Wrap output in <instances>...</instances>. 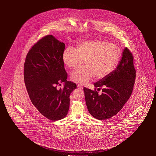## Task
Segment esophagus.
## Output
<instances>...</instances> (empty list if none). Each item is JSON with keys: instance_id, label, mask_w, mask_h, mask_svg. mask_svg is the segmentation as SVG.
I'll list each match as a JSON object with an SVG mask.
<instances>
[{"instance_id": "esophagus-1", "label": "esophagus", "mask_w": 156, "mask_h": 156, "mask_svg": "<svg viewBox=\"0 0 156 156\" xmlns=\"http://www.w3.org/2000/svg\"><path fill=\"white\" fill-rule=\"evenodd\" d=\"M77 87L79 88V89H83V87H82V85H77Z\"/></svg>"}]
</instances>
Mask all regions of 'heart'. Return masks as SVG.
Instances as JSON below:
<instances>
[{
    "instance_id": "heart-1",
    "label": "heart",
    "mask_w": 156,
    "mask_h": 156,
    "mask_svg": "<svg viewBox=\"0 0 156 156\" xmlns=\"http://www.w3.org/2000/svg\"><path fill=\"white\" fill-rule=\"evenodd\" d=\"M121 49L114 44L101 40L82 42L77 48L67 47L64 50L62 59L69 69H75L85 60V66L72 72V81L86 84L94 77L103 79L112 72L119 61Z\"/></svg>"
}]
</instances>
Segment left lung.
Returning a JSON list of instances; mask_svg holds the SVG:
<instances>
[{
    "label": "left lung",
    "mask_w": 156,
    "mask_h": 156,
    "mask_svg": "<svg viewBox=\"0 0 156 156\" xmlns=\"http://www.w3.org/2000/svg\"><path fill=\"white\" fill-rule=\"evenodd\" d=\"M136 71L133 55L126 47L116 69L95 83L91 90L84 88L85 98L90 114L98 120H106L116 115L130 97L135 83ZM101 90L99 95L96 90Z\"/></svg>",
    "instance_id": "left-lung-1"
}]
</instances>
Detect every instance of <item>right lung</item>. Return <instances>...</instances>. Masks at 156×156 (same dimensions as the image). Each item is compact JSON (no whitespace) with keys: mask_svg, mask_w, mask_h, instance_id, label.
I'll return each instance as SVG.
<instances>
[{"mask_svg":"<svg viewBox=\"0 0 156 156\" xmlns=\"http://www.w3.org/2000/svg\"><path fill=\"white\" fill-rule=\"evenodd\" d=\"M65 45L49 35L32 46L26 56L24 79L34 105L49 120L57 121L66 116L69 95L77 85L67 81L62 55ZM64 82V88L57 85Z\"/></svg>","mask_w":156,"mask_h":156,"instance_id":"1","label":"right lung"}]
</instances>
